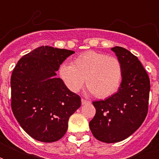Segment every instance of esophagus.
I'll list each match as a JSON object with an SVG mask.
<instances>
[{"label": "esophagus", "instance_id": "34e87169", "mask_svg": "<svg viewBox=\"0 0 159 159\" xmlns=\"http://www.w3.org/2000/svg\"><path fill=\"white\" fill-rule=\"evenodd\" d=\"M91 103V102L90 101H87V100H85L82 98V105H86V104H90Z\"/></svg>", "mask_w": 159, "mask_h": 159}]
</instances>
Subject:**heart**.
<instances>
[{"instance_id": "b5f03b06", "label": "heart", "mask_w": 159, "mask_h": 159, "mask_svg": "<svg viewBox=\"0 0 159 159\" xmlns=\"http://www.w3.org/2000/svg\"><path fill=\"white\" fill-rule=\"evenodd\" d=\"M58 73L71 92H78L86 81L89 92L104 99L118 92L123 79V67L116 57L90 50L77 55L72 64L60 65Z\"/></svg>"}]
</instances>
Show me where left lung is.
Listing matches in <instances>:
<instances>
[{"label":"left lung","mask_w":159,"mask_h":159,"mask_svg":"<svg viewBox=\"0 0 159 159\" xmlns=\"http://www.w3.org/2000/svg\"><path fill=\"white\" fill-rule=\"evenodd\" d=\"M123 67V79L118 92L104 101L93 102L96 115L90 121L92 134L105 143L120 142L142 125L148 114L149 77L138 57L125 48L114 47Z\"/></svg>","instance_id":"left-lung-1"}]
</instances>
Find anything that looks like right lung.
Instances as JSON below:
<instances>
[{
    "instance_id": "1",
    "label": "right lung",
    "mask_w": 159,
    "mask_h": 159,
    "mask_svg": "<svg viewBox=\"0 0 159 159\" xmlns=\"http://www.w3.org/2000/svg\"><path fill=\"white\" fill-rule=\"evenodd\" d=\"M75 52L41 46L24 55L11 77V109L29 135L51 143L63 137L69 117L81 106V97L56 77L67 57Z\"/></svg>"
}]
</instances>
